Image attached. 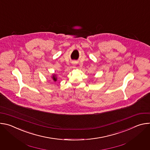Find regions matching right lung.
<instances>
[{
    "mask_svg": "<svg viewBox=\"0 0 150 150\" xmlns=\"http://www.w3.org/2000/svg\"><path fill=\"white\" fill-rule=\"evenodd\" d=\"M53 79L54 81H56V77H55V75H53Z\"/></svg>",
    "mask_w": 150,
    "mask_h": 150,
    "instance_id": "right-lung-1",
    "label": "right lung"
}]
</instances>
